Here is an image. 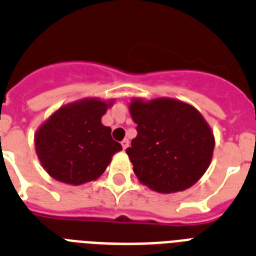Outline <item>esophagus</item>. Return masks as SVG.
I'll return each mask as SVG.
<instances>
[{
	"instance_id": "esophagus-1",
	"label": "esophagus",
	"mask_w": 256,
	"mask_h": 256,
	"mask_svg": "<svg viewBox=\"0 0 256 256\" xmlns=\"http://www.w3.org/2000/svg\"><path fill=\"white\" fill-rule=\"evenodd\" d=\"M122 146H123L124 150H126V148H130V140H123V141H122Z\"/></svg>"
}]
</instances>
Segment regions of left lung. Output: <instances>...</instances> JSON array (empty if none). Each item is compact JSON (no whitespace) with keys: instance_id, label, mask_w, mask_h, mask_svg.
<instances>
[{"instance_id":"left-lung-1","label":"left lung","mask_w":256,"mask_h":256,"mask_svg":"<svg viewBox=\"0 0 256 256\" xmlns=\"http://www.w3.org/2000/svg\"><path fill=\"white\" fill-rule=\"evenodd\" d=\"M130 112L137 137L126 151L141 183L162 194L195 184L206 172L216 144L202 115L173 98H134Z\"/></svg>"}]
</instances>
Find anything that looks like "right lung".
Instances as JSON below:
<instances>
[{
	"instance_id": "add662e5",
	"label": "right lung",
	"mask_w": 256,
	"mask_h": 256,
	"mask_svg": "<svg viewBox=\"0 0 256 256\" xmlns=\"http://www.w3.org/2000/svg\"><path fill=\"white\" fill-rule=\"evenodd\" d=\"M112 101L84 98L60 108L36 133V151L47 173L68 184H83L105 172L122 144L101 123Z\"/></svg>"
}]
</instances>
